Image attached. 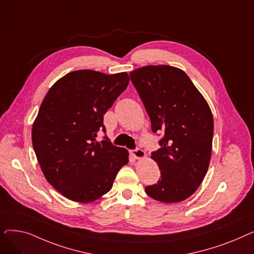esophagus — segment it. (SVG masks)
<instances>
[{
	"mask_svg": "<svg viewBox=\"0 0 254 254\" xmlns=\"http://www.w3.org/2000/svg\"><path fill=\"white\" fill-rule=\"evenodd\" d=\"M131 154H132V156H134V157L137 158V159L144 158V157L146 156L145 151L142 150V149H139V148H137V149H135V150H131Z\"/></svg>",
	"mask_w": 254,
	"mask_h": 254,
	"instance_id": "34e87169",
	"label": "esophagus"
}]
</instances>
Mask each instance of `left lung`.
I'll return each mask as SVG.
<instances>
[{"instance_id": "obj_1", "label": "left lung", "mask_w": 254, "mask_h": 254, "mask_svg": "<svg viewBox=\"0 0 254 254\" xmlns=\"http://www.w3.org/2000/svg\"><path fill=\"white\" fill-rule=\"evenodd\" d=\"M151 122L164 134L151 158L161 179L145 189L163 203H178L201 185L210 164L214 123L202 93L182 70L167 64L146 65L129 73Z\"/></svg>"}]
</instances>
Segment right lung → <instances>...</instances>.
Instances as JSON below:
<instances>
[{
    "instance_id": "1",
    "label": "right lung",
    "mask_w": 254,
    "mask_h": 254,
    "mask_svg": "<svg viewBox=\"0 0 254 254\" xmlns=\"http://www.w3.org/2000/svg\"><path fill=\"white\" fill-rule=\"evenodd\" d=\"M127 72L68 73L53 84L33 124L32 142L46 180L64 196L90 203L108 192L128 163L126 148L104 137V115L127 87Z\"/></svg>"
}]
</instances>
